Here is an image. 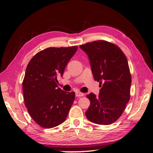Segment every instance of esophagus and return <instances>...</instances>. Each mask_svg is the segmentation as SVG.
<instances>
[{"mask_svg":"<svg viewBox=\"0 0 153 153\" xmlns=\"http://www.w3.org/2000/svg\"><path fill=\"white\" fill-rule=\"evenodd\" d=\"M75 95H76V97H83V96L84 95V94L80 93V92H76V93H75Z\"/></svg>","mask_w":153,"mask_h":153,"instance_id":"34e87169","label":"esophagus"}]
</instances>
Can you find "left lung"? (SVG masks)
I'll return each instance as SVG.
<instances>
[{"instance_id":"left-lung-1","label":"left lung","mask_w":153,"mask_h":153,"mask_svg":"<svg viewBox=\"0 0 153 153\" xmlns=\"http://www.w3.org/2000/svg\"><path fill=\"white\" fill-rule=\"evenodd\" d=\"M88 56L94 79L100 82L99 96L88 94L85 111L92 123L107 125L118 120L130 99L131 78L126 56L118 46L104 40L80 47Z\"/></svg>"}]
</instances>
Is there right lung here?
I'll list each match as a JSON object with an SVG mask.
<instances>
[{"label":"right lung","mask_w":153,"mask_h":153,"mask_svg":"<svg viewBox=\"0 0 153 153\" xmlns=\"http://www.w3.org/2000/svg\"><path fill=\"white\" fill-rule=\"evenodd\" d=\"M78 47H49L38 52L27 65L22 86L25 105L37 124L52 128L65 120L74 101V92L58 88L57 76Z\"/></svg>","instance_id":"add662e5"}]
</instances>
